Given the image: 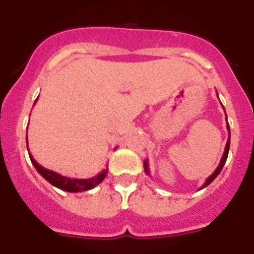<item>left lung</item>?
Listing matches in <instances>:
<instances>
[{
    "label": "left lung",
    "mask_w": 254,
    "mask_h": 254,
    "mask_svg": "<svg viewBox=\"0 0 254 254\" xmlns=\"http://www.w3.org/2000/svg\"><path fill=\"white\" fill-rule=\"evenodd\" d=\"M223 108H224V107H223ZM224 111H225V109H224ZM225 116H226V114H225ZM226 122H228V118H226ZM226 127H228V132H229V138H228V141H226L225 150H224V154H223V156H221V160H220V164H219V165H217V168H216V169H215V172L212 173V174H211V176L208 177L207 179H206V182H205V183H203L202 186H201V188H199V190H202V188L207 187V186L210 185L211 182L214 181V179L216 178L217 176H219V173L221 172V169H223V167H224V164H225L226 159H228L229 149H230V128H229V125H226ZM143 168H145V173H146L147 176H150L149 161H147V160H143Z\"/></svg>",
    "instance_id": "8db88e82"
}]
</instances>
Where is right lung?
<instances>
[{
  "label": "right lung",
  "mask_w": 254,
  "mask_h": 254,
  "mask_svg": "<svg viewBox=\"0 0 254 254\" xmlns=\"http://www.w3.org/2000/svg\"><path fill=\"white\" fill-rule=\"evenodd\" d=\"M37 102V100H35ZM35 104V103H34ZM26 142H28V137H26ZM29 151V147H28ZM29 156H30V160L33 163V165L35 167V169L38 170L40 176L43 177L47 182H49L52 186L60 188L62 190H66V192H84V190H89L95 188L96 186L100 185L104 178L107 177L108 168L103 169L102 172L95 177H91V178H85V179H77V178H68V177L61 176L60 173L53 172V170H49L47 168L42 167L40 164H38L35 161V159L31 156V154L29 152Z\"/></svg>",
  "instance_id": "1"
}]
</instances>
